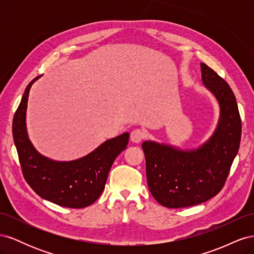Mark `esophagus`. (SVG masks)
Returning a JSON list of instances; mask_svg holds the SVG:
<instances>
[{
  "instance_id": "34e87169",
  "label": "esophagus",
  "mask_w": 254,
  "mask_h": 254,
  "mask_svg": "<svg viewBox=\"0 0 254 254\" xmlns=\"http://www.w3.org/2000/svg\"><path fill=\"white\" fill-rule=\"evenodd\" d=\"M145 136V133L143 130L141 129H134L131 131V134H130V140L133 143H140Z\"/></svg>"
}]
</instances>
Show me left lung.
Wrapping results in <instances>:
<instances>
[{"mask_svg": "<svg viewBox=\"0 0 254 254\" xmlns=\"http://www.w3.org/2000/svg\"><path fill=\"white\" fill-rule=\"evenodd\" d=\"M200 67L202 83L219 107L212 135L191 149L155 141L142 144L150 193L171 209L196 205L217 195L240 148L242 122L233 91L211 67L204 64Z\"/></svg>", "mask_w": 254, "mask_h": 254, "instance_id": "obj_1", "label": "left lung"}]
</instances>
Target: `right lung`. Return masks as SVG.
<instances>
[{"instance_id": "obj_1", "label": "right lung", "mask_w": 254, "mask_h": 254, "mask_svg": "<svg viewBox=\"0 0 254 254\" xmlns=\"http://www.w3.org/2000/svg\"><path fill=\"white\" fill-rule=\"evenodd\" d=\"M28 83L12 121L13 142L23 176L36 193L61 206L80 209L93 203L105 189L110 168L127 147L129 132L102 143L87 156L72 161H56L45 157L30 142L26 128Z\"/></svg>"}]
</instances>
